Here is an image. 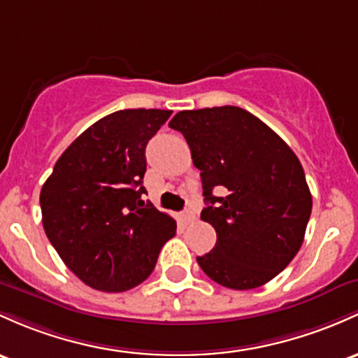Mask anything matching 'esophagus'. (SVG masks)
I'll return each mask as SVG.
<instances>
[{
  "label": "esophagus",
  "mask_w": 358,
  "mask_h": 358,
  "mask_svg": "<svg viewBox=\"0 0 358 358\" xmlns=\"http://www.w3.org/2000/svg\"><path fill=\"white\" fill-rule=\"evenodd\" d=\"M194 219H195V214L190 209H185V210L182 212V221H183V224L192 222V221H194Z\"/></svg>",
  "instance_id": "34e87169"
}]
</instances>
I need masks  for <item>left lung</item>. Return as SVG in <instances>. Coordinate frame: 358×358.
Listing matches in <instances>:
<instances>
[{"mask_svg":"<svg viewBox=\"0 0 358 358\" xmlns=\"http://www.w3.org/2000/svg\"><path fill=\"white\" fill-rule=\"evenodd\" d=\"M170 127L190 146L207 203L200 219L217 234L214 250L197 257L200 268L227 289L270 282L297 255L311 215L301 161L268 125L233 105L183 110Z\"/></svg>","mask_w":358,"mask_h":358,"instance_id":"8db88e82","label":"left lung"}]
</instances>
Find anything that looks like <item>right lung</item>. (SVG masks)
<instances>
[{
	"label": "right lung",
	"mask_w": 358,
	"mask_h": 358,
	"mask_svg": "<svg viewBox=\"0 0 358 358\" xmlns=\"http://www.w3.org/2000/svg\"><path fill=\"white\" fill-rule=\"evenodd\" d=\"M171 110L129 108L88 127L57 159L41 190L50 245L80 280L124 292L155 270L176 222L144 202L146 146Z\"/></svg>",
	"instance_id": "add662e5"
}]
</instances>
